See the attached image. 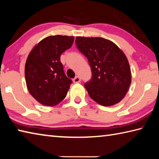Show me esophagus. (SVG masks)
<instances>
[{"label": "esophagus", "mask_w": 159, "mask_h": 159, "mask_svg": "<svg viewBox=\"0 0 159 159\" xmlns=\"http://www.w3.org/2000/svg\"><path fill=\"white\" fill-rule=\"evenodd\" d=\"M73 81H74V83H80V78L79 76L75 77L74 79V80H73Z\"/></svg>", "instance_id": "1"}]
</instances>
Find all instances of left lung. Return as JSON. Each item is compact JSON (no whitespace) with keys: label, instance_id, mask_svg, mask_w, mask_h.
<instances>
[{"label":"left lung","instance_id":"obj_1","mask_svg":"<svg viewBox=\"0 0 159 159\" xmlns=\"http://www.w3.org/2000/svg\"><path fill=\"white\" fill-rule=\"evenodd\" d=\"M76 47L87 57L92 77L84 86L102 106H112L124 98L131 83L127 57L114 43L103 38L78 36Z\"/></svg>","mask_w":159,"mask_h":159}]
</instances>
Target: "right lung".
Segmentation results:
<instances>
[{
	"mask_svg": "<svg viewBox=\"0 0 159 159\" xmlns=\"http://www.w3.org/2000/svg\"><path fill=\"white\" fill-rule=\"evenodd\" d=\"M74 38L48 36L39 43L28 56L25 79L29 92L45 106L52 107L65 98L72 80L67 77L60 56L71 47Z\"/></svg>",
	"mask_w": 159,
	"mask_h": 159,
	"instance_id": "obj_1",
	"label": "right lung"
}]
</instances>
